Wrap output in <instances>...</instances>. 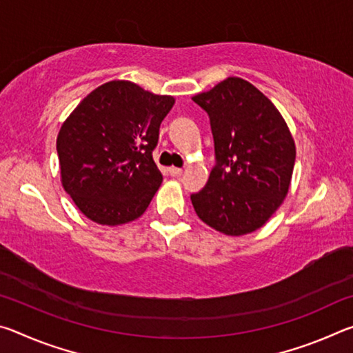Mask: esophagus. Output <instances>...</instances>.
<instances>
[{
	"label": "esophagus",
	"mask_w": 353,
	"mask_h": 353,
	"mask_svg": "<svg viewBox=\"0 0 353 353\" xmlns=\"http://www.w3.org/2000/svg\"><path fill=\"white\" fill-rule=\"evenodd\" d=\"M168 172H170V174H171L172 177L182 176V170H181V168H176V166H171V168L168 170Z\"/></svg>",
	"instance_id": "obj_1"
}]
</instances>
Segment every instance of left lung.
Returning <instances> with one entry per match:
<instances>
[{
  "mask_svg": "<svg viewBox=\"0 0 353 353\" xmlns=\"http://www.w3.org/2000/svg\"><path fill=\"white\" fill-rule=\"evenodd\" d=\"M193 101L210 118L216 160L205 187L191 194L194 210L225 235L250 234L288 193L294 140L276 105L240 77H227Z\"/></svg>",
  "mask_w": 353,
  "mask_h": 353,
  "instance_id": "8db88e82",
  "label": "left lung"
}]
</instances>
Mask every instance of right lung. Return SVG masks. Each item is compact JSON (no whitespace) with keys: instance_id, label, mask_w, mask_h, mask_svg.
I'll list each match as a JSON object with an SVG mask.
<instances>
[{"instance_id":"add662e5","label":"right lung","mask_w":353,"mask_h":353,"mask_svg":"<svg viewBox=\"0 0 353 353\" xmlns=\"http://www.w3.org/2000/svg\"><path fill=\"white\" fill-rule=\"evenodd\" d=\"M172 105V97L112 81L83 98L62 124V185L87 218L118 225L145 213L163 181L152 151Z\"/></svg>"}]
</instances>
